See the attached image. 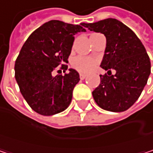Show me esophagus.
Wrapping results in <instances>:
<instances>
[{
    "instance_id": "esophagus-1",
    "label": "esophagus",
    "mask_w": 153,
    "mask_h": 153,
    "mask_svg": "<svg viewBox=\"0 0 153 153\" xmlns=\"http://www.w3.org/2000/svg\"><path fill=\"white\" fill-rule=\"evenodd\" d=\"M86 77H87V74H79V78H80L81 79H85Z\"/></svg>"
}]
</instances>
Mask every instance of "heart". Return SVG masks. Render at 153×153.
<instances>
[{
  "label": "heart",
  "mask_w": 153,
  "mask_h": 153,
  "mask_svg": "<svg viewBox=\"0 0 153 153\" xmlns=\"http://www.w3.org/2000/svg\"><path fill=\"white\" fill-rule=\"evenodd\" d=\"M73 66L81 73H88L95 68L97 61L94 58L88 56H77L72 63Z\"/></svg>",
  "instance_id": "b5f03b06"
}]
</instances>
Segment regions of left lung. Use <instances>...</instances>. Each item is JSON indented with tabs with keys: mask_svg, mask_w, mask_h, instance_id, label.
<instances>
[{
	"mask_svg": "<svg viewBox=\"0 0 153 153\" xmlns=\"http://www.w3.org/2000/svg\"><path fill=\"white\" fill-rule=\"evenodd\" d=\"M82 25L105 36L106 48L100 66L107 74H111V69L116 72L114 76L100 75V84L92 92L96 103L110 111L128 110L140 97L151 74L145 48L130 28L115 18Z\"/></svg>",
	"mask_w": 153,
	"mask_h": 153,
	"instance_id": "8db88e82",
	"label": "left lung"
}]
</instances>
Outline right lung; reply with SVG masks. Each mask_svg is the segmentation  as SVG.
Masks as SVG:
<instances>
[{
  "label": "right lung",
  "mask_w": 153,
  "mask_h": 153,
  "mask_svg": "<svg viewBox=\"0 0 153 153\" xmlns=\"http://www.w3.org/2000/svg\"><path fill=\"white\" fill-rule=\"evenodd\" d=\"M50 20L25 41L15 63V78L27 104L42 115H54L69 106L79 73L68 69L65 75H52L59 65L67 70L68 57L77 33L85 32L82 24Z\"/></svg>",
  "instance_id": "1"
}]
</instances>
